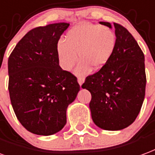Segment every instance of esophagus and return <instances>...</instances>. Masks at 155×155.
Instances as JSON below:
<instances>
[{
	"label": "esophagus",
	"mask_w": 155,
	"mask_h": 155,
	"mask_svg": "<svg viewBox=\"0 0 155 155\" xmlns=\"http://www.w3.org/2000/svg\"><path fill=\"white\" fill-rule=\"evenodd\" d=\"M84 81V78H82V77L78 78V83H79V84H80L81 86L82 85V84H83Z\"/></svg>",
	"instance_id": "1"
}]
</instances>
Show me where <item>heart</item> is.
Returning a JSON list of instances; mask_svg holds the SVG:
<instances>
[{
  "label": "heart",
  "instance_id": "1",
  "mask_svg": "<svg viewBox=\"0 0 155 155\" xmlns=\"http://www.w3.org/2000/svg\"><path fill=\"white\" fill-rule=\"evenodd\" d=\"M117 45V36L112 28L91 23L81 24L69 31L66 40L57 42V53L60 66L71 71L78 61L76 74L84 76L90 69L98 70L106 65Z\"/></svg>",
  "mask_w": 155,
  "mask_h": 155
}]
</instances>
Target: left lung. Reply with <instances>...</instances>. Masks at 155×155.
Returning <instances> with one entry per match:
<instances>
[{
  "instance_id": "1",
  "label": "left lung",
  "mask_w": 155,
  "mask_h": 155,
  "mask_svg": "<svg viewBox=\"0 0 155 155\" xmlns=\"http://www.w3.org/2000/svg\"><path fill=\"white\" fill-rule=\"evenodd\" d=\"M112 28L108 22H99ZM117 45L106 65L87 76L82 85L89 90L93 121L101 129L119 130L132 124L144 102L146 85L145 56L133 36L113 23Z\"/></svg>"
}]
</instances>
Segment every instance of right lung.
Instances as JSON below:
<instances>
[{
    "label": "right lung",
    "instance_id": "add662e5",
    "mask_svg": "<svg viewBox=\"0 0 155 155\" xmlns=\"http://www.w3.org/2000/svg\"><path fill=\"white\" fill-rule=\"evenodd\" d=\"M60 22L23 37L8 59L9 93L19 122L31 133L51 136L66 123V109L77 96V78L59 66L57 46L69 27Z\"/></svg>",
    "mask_w": 155,
    "mask_h": 155
}]
</instances>
